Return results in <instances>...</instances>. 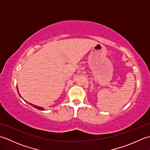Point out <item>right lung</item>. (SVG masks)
Returning <instances> with one entry per match:
<instances>
[{
	"label": "right lung",
	"instance_id": "obj_1",
	"mask_svg": "<svg viewBox=\"0 0 150 150\" xmlns=\"http://www.w3.org/2000/svg\"><path fill=\"white\" fill-rule=\"evenodd\" d=\"M17 91H18V88H17ZM18 94H19V93H18ZM19 95H20V97H21V95H20V94H19ZM30 105H31V106H33L34 108H37V109H38V110H44V108H43L42 107L37 106H36V105H33V104H31V103H30Z\"/></svg>",
	"mask_w": 150,
	"mask_h": 150
}]
</instances>
